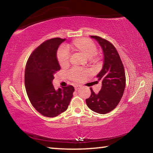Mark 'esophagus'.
I'll use <instances>...</instances> for the list:
<instances>
[{"mask_svg": "<svg viewBox=\"0 0 153 153\" xmlns=\"http://www.w3.org/2000/svg\"><path fill=\"white\" fill-rule=\"evenodd\" d=\"M79 88V86H75V90H78Z\"/></svg>", "mask_w": 153, "mask_h": 153, "instance_id": "obj_1", "label": "esophagus"}]
</instances>
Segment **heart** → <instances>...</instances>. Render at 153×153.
Returning a JSON list of instances; mask_svg holds the SVG:
<instances>
[{"label":"heart","mask_w":153,"mask_h":153,"mask_svg":"<svg viewBox=\"0 0 153 153\" xmlns=\"http://www.w3.org/2000/svg\"><path fill=\"white\" fill-rule=\"evenodd\" d=\"M67 48L75 53L88 59L90 63L93 67H97L100 63L99 59L96 56L97 53V47L91 40L84 38H77L74 40L70 45H67ZM57 60L60 66L63 68L69 66V55L65 48H61L59 49L57 53ZM88 75V72L87 71L73 69L69 72L68 76L73 81L79 82Z\"/></svg>","instance_id":"b5f03b06"}]
</instances>
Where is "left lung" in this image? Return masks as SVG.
Instances as JSON below:
<instances>
[{
	"instance_id": "left-lung-1",
	"label": "left lung",
	"mask_w": 153,
	"mask_h": 153,
	"mask_svg": "<svg viewBox=\"0 0 153 153\" xmlns=\"http://www.w3.org/2000/svg\"><path fill=\"white\" fill-rule=\"evenodd\" d=\"M97 41L104 54L102 69L97 77L102 87L96 94L92 88L91 95L86 100V105L96 113L106 114L117 107L122 98L126 87V74L122 61L112 44L97 36H91Z\"/></svg>"
}]
</instances>
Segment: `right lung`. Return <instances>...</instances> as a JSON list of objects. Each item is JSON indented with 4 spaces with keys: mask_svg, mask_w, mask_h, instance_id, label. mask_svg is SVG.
Instances as JSON below:
<instances>
[{
    "mask_svg": "<svg viewBox=\"0 0 153 153\" xmlns=\"http://www.w3.org/2000/svg\"><path fill=\"white\" fill-rule=\"evenodd\" d=\"M65 40L55 38L44 42L33 51L25 66L28 98L35 109L45 117H54L65 111L75 90L70 85L55 90L52 84L54 74L61 69L56 52Z\"/></svg>",
    "mask_w": 153,
    "mask_h": 153,
    "instance_id": "obj_1",
    "label": "right lung"
}]
</instances>
